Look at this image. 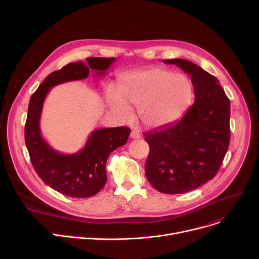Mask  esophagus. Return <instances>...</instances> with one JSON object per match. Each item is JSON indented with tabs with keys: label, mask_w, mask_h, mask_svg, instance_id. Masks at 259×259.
<instances>
[{
	"label": "esophagus",
	"mask_w": 259,
	"mask_h": 259,
	"mask_svg": "<svg viewBox=\"0 0 259 259\" xmlns=\"http://www.w3.org/2000/svg\"><path fill=\"white\" fill-rule=\"evenodd\" d=\"M130 137H131V139H134V140H138V139H140L141 138V133H140V131L139 130H132L131 131V134H130Z\"/></svg>",
	"instance_id": "esophagus-1"
}]
</instances>
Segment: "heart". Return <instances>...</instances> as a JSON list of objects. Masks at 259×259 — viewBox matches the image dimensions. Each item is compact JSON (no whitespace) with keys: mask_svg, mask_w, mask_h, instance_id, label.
I'll use <instances>...</instances> for the list:
<instances>
[{"mask_svg":"<svg viewBox=\"0 0 259 259\" xmlns=\"http://www.w3.org/2000/svg\"><path fill=\"white\" fill-rule=\"evenodd\" d=\"M192 94L193 86L188 76L165 68H151L126 75L118 85V93L108 91L107 104L121 119L129 116L128 106L138 107L143 124L158 127L179 118Z\"/></svg>","mask_w":259,"mask_h":259,"instance_id":"b5f03b06","label":"heart"}]
</instances>
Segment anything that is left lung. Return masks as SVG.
<instances>
[{"instance_id":"8db88e82","label":"left lung","mask_w":259,"mask_h":259,"mask_svg":"<svg viewBox=\"0 0 259 259\" xmlns=\"http://www.w3.org/2000/svg\"><path fill=\"white\" fill-rule=\"evenodd\" d=\"M191 76L195 101L178 121L145 133V172L157 191L182 194L212 180L230 143V101L220 80L196 64L164 60Z\"/></svg>"}]
</instances>
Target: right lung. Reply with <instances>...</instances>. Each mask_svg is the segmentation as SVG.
Returning <instances> with one entry per match:
<instances>
[{
  "instance_id": "add662e5",
  "label": "right lung",
  "mask_w": 259,
  "mask_h": 259,
  "mask_svg": "<svg viewBox=\"0 0 259 259\" xmlns=\"http://www.w3.org/2000/svg\"><path fill=\"white\" fill-rule=\"evenodd\" d=\"M83 62L69 63L50 73L31 95L25 125V143L32 166L46 185L61 194L85 198L100 192L107 182L106 161L116 148L124 146L130 134L128 127L94 130L80 151L62 154L42 138L39 118L47 93L51 87L70 80L84 79L89 70L104 75L115 58H87Z\"/></svg>"
}]
</instances>
